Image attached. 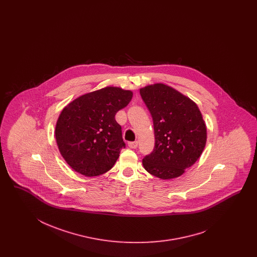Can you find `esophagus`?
I'll return each instance as SVG.
<instances>
[{
    "label": "esophagus",
    "mask_w": 257,
    "mask_h": 257,
    "mask_svg": "<svg viewBox=\"0 0 257 257\" xmlns=\"http://www.w3.org/2000/svg\"><path fill=\"white\" fill-rule=\"evenodd\" d=\"M128 146L131 149L138 148V141H132L128 143Z\"/></svg>",
    "instance_id": "34e87169"
}]
</instances>
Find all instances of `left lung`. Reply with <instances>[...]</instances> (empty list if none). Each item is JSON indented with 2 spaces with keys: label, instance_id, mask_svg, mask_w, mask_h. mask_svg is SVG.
Listing matches in <instances>:
<instances>
[{
  "label": "left lung",
  "instance_id": "left-lung-1",
  "mask_svg": "<svg viewBox=\"0 0 257 257\" xmlns=\"http://www.w3.org/2000/svg\"><path fill=\"white\" fill-rule=\"evenodd\" d=\"M153 117L156 143L142 160L160 179L181 176L199 159L206 143V126L194 101L171 86L155 84L140 89Z\"/></svg>",
  "mask_w": 257,
  "mask_h": 257
}]
</instances>
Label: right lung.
Masks as SVG:
<instances>
[{"label":"right lung","instance_id":"right-lung-1","mask_svg":"<svg viewBox=\"0 0 257 257\" xmlns=\"http://www.w3.org/2000/svg\"><path fill=\"white\" fill-rule=\"evenodd\" d=\"M132 97L130 90L106 86L78 97L63 109L55 126V139L71 169L87 177L112 169L125 148L115 115Z\"/></svg>","mask_w":257,"mask_h":257}]
</instances>
